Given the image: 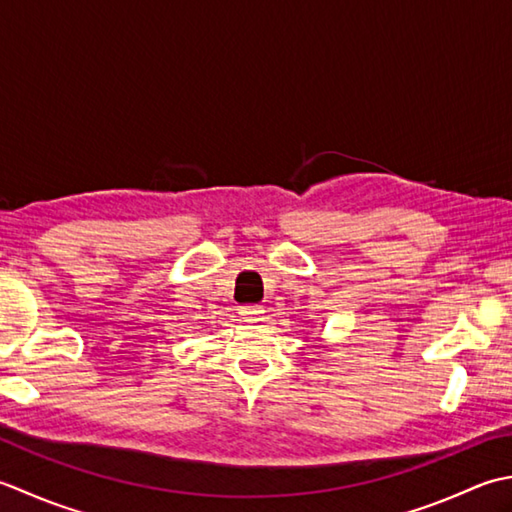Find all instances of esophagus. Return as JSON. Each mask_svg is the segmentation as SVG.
Returning <instances> with one entry per match:
<instances>
[{"label": "esophagus", "instance_id": "obj_1", "mask_svg": "<svg viewBox=\"0 0 512 512\" xmlns=\"http://www.w3.org/2000/svg\"><path fill=\"white\" fill-rule=\"evenodd\" d=\"M238 314L241 316H247V318H256L260 314H265V309L260 305H243L241 309H238Z\"/></svg>", "mask_w": 512, "mask_h": 512}]
</instances>
